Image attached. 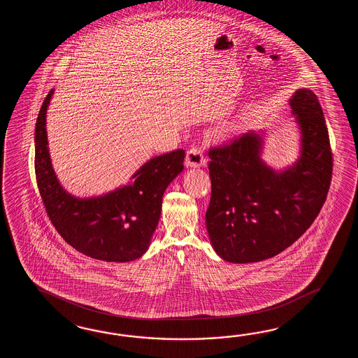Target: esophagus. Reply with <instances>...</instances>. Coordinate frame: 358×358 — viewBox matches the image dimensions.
<instances>
[{"label":"esophagus","mask_w":358,"mask_h":358,"mask_svg":"<svg viewBox=\"0 0 358 358\" xmlns=\"http://www.w3.org/2000/svg\"><path fill=\"white\" fill-rule=\"evenodd\" d=\"M185 165L188 168H198V166H205L206 159L205 155L202 152L201 148L197 147H192L187 152L185 157Z\"/></svg>","instance_id":"esophagus-1"}]
</instances>
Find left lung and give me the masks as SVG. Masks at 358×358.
I'll use <instances>...</instances> for the list:
<instances>
[{
  "instance_id": "left-lung-1",
  "label": "left lung",
  "mask_w": 358,
  "mask_h": 358,
  "mask_svg": "<svg viewBox=\"0 0 358 358\" xmlns=\"http://www.w3.org/2000/svg\"><path fill=\"white\" fill-rule=\"evenodd\" d=\"M301 133L298 160L276 171L261 159L264 131H248L208 152L211 199L206 227L213 250L233 264L271 259L294 243L319 215L333 174L327 122L316 94L289 99Z\"/></svg>"
}]
</instances>
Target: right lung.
Listing matches in <instances>:
<instances>
[{"instance_id": "obj_1", "label": "right lung", "mask_w": 358, "mask_h": 358, "mask_svg": "<svg viewBox=\"0 0 358 358\" xmlns=\"http://www.w3.org/2000/svg\"><path fill=\"white\" fill-rule=\"evenodd\" d=\"M54 90L36 122V178L47 215L76 251L107 262H129L147 251L160 220L162 196L184 169V150L156 156L131 182L96 197H76L62 188L48 151L46 113Z\"/></svg>"}]
</instances>
